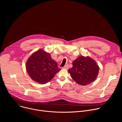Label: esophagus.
I'll use <instances>...</instances> for the list:
<instances>
[{"mask_svg": "<svg viewBox=\"0 0 122 122\" xmlns=\"http://www.w3.org/2000/svg\"><path fill=\"white\" fill-rule=\"evenodd\" d=\"M64 69H67L68 68V66L67 65H65L63 67Z\"/></svg>", "mask_w": 122, "mask_h": 122, "instance_id": "34e87169", "label": "esophagus"}]
</instances>
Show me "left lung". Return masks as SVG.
I'll return each instance as SVG.
<instances>
[{"mask_svg": "<svg viewBox=\"0 0 122 122\" xmlns=\"http://www.w3.org/2000/svg\"><path fill=\"white\" fill-rule=\"evenodd\" d=\"M73 67L68 69L71 78L82 86L93 82L97 78L99 67L89 57L80 56L73 62Z\"/></svg>", "mask_w": 122, "mask_h": 122, "instance_id": "8db88e82", "label": "left lung"}]
</instances>
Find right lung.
<instances>
[{"mask_svg":"<svg viewBox=\"0 0 122 122\" xmlns=\"http://www.w3.org/2000/svg\"><path fill=\"white\" fill-rule=\"evenodd\" d=\"M26 69L30 78L41 84L50 81L61 70L50 55L41 49L33 54L28 58Z\"/></svg>","mask_w":122,"mask_h":122,"instance_id":"right-lung-1","label":"right lung"}]
</instances>
